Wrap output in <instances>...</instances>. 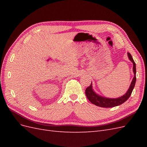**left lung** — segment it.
Here are the masks:
<instances>
[{"label": "left lung", "instance_id": "1", "mask_svg": "<svg viewBox=\"0 0 147 147\" xmlns=\"http://www.w3.org/2000/svg\"><path fill=\"white\" fill-rule=\"evenodd\" d=\"M127 55L129 57V59L133 63V72H134V77L133 78L130 87L129 88L127 92L123 96L118 97V98H117V99L105 98V97L100 96L99 95H97V94H96L92 89V83H91L90 86H89L88 88H86L85 90V94L88 100H90L92 104H94L97 106L101 107H105V108L113 107H116L123 104L124 102H126L129 99V97L131 96L136 82V63L134 59H133L131 55L129 53H127Z\"/></svg>", "mask_w": 147, "mask_h": 147}]
</instances>
